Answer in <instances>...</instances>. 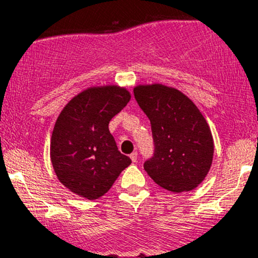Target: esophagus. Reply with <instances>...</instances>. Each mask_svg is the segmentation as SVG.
Here are the masks:
<instances>
[{
  "mask_svg": "<svg viewBox=\"0 0 258 258\" xmlns=\"http://www.w3.org/2000/svg\"><path fill=\"white\" fill-rule=\"evenodd\" d=\"M137 153H136V152H133L132 154H131V155H130V158H131V160H132V161L133 162H136V161H137Z\"/></svg>",
  "mask_w": 258,
  "mask_h": 258,
  "instance_id": "34e87169",
  "label": "esophagus"
}]
</instances>
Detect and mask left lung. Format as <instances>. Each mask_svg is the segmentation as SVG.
<instances>
[{"label": "left lung", "instance_id": "1", "mask_svg": "<svg viewBox=\"0 0 258 258\" xmlns=\"http://www.w3.org/2000/svg\"><path fill=\"white\" fill-rule=\"evenodd\" d=\"M133 94L152 125L154 155L144 162V170L156 184L173 193L197 188L214 158V139L205 117L176 88L142 85Z\"/></svg>", "mask_w": 258, "mask_h": 258}]
</instances>
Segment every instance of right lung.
Instances as JSON below:
<instances>
[{
	"label": "right lung",
	"instance_id": "1",
	"mask_svg": "<svg viewBox=\"0 0 258 258\" xmlns=\"http://www.w3.org/2000/svg\"><path fill=\"white\" fill-rule=\"evenodd\" d=\"M130 99V92L119 86L91 87L59 114L51 138V161L58 179L70 191L98 199L131 164L109 131L110 120Z\"/></svg>",
	"mask_w": 258,
	"mask_h": 258
}]
</instances>
